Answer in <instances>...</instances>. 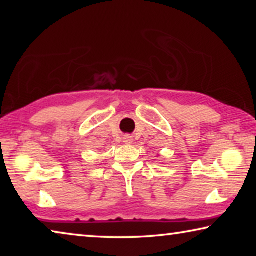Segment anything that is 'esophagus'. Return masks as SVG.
<instances>
[{"label": "esophagus", "instance_id": "esophagus-1", "mask_svg": "<svg viewBox=\"0 0 256 256\" xmlns=\"http://www.w3.org/2000/svg\"><path fill=\"white\" fill-rule=\"evenodd\" d=\"M124 144H133V136H124Z\"/></svg>", "mask_w": 256, "mask_h": 256}]
</instances>
